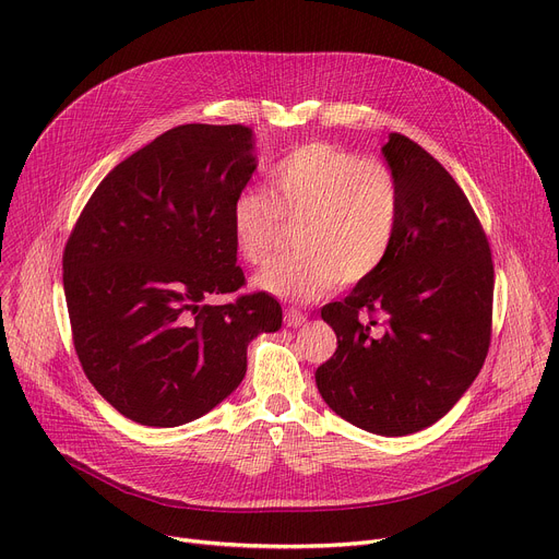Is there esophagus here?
<instances>
[{"instance_id": "obj_1", "label": "esophagus", "mask_w": 559, "mask_h": 559, "mask_svg": "<svg viewBox=\"0 0 559 559\" xmlns=\"http://www.w3.org/2000/svg\"><path fill=\"white\" fill-rule=\"evenodd\" d=\"M283 319H285V324H287L289 329H297V326H304V324H306L308 317H306L301 310H297V308H285Z\"/></svg>"}]
</instances>
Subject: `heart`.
Returning <instances> with one entry per match:
<instances>
[{
    "label": "heart",
    "mask_w": 559,
    "mask_h": 559,
    "mask_svg": "<svg viewBox=\"0 0 559 559\" xmlns=\"http://www.w3.org/2000/svg\"><path fill=\"white\" fill-rule=\"evenodd\" d=\"M281 222L297 224V253L264 264L253 285L278 299L314 301L335 285H360L380 270L396 240L401 186L385 160L324 140L306 142L274 165L267 194L245 190L233 199L235 253L247 264L267 260Z\"/></svg>",
    "instance_id": "b5f03b06"
}]
</instances>
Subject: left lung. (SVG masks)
<instances>
[{
  "label": "left lung",
  "instance_id": "left-lung-1",
  "mask_svg": "<svg viewBox=\"0 0 559 559\" xmlns=\"http://www.w3.org/2000/svg\"><path fill=\"white\" fill-rule=\"evenodd\" d=\"M401 186V222L380 270L321 308L337 348L314 371L348 424L401 437L442 419L483 369L491 340L493 262L462 188L417 142L383 146Z\"/></svg>",
  "mask_w": 559,
  "mask_h": 559
}]
</instances>
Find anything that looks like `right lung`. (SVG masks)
Here are the masks:
<instances>
[{
    "label": "right lung",
    "mask_w": 559,
    "mask_h": 559,
    "mask_svg": "<svg viewBox=\"0 0 559 559\" xmlns=\"http://www.w3.org/2000/svg\"><path fill=\"white\" fill-rule=\"evenodd\" d=\"M255 169L242 124H181L117 165L81 211L63 287L79 362L127 419L174 428L203 417L247 373V346L281 329L245 285L230 203Z\"/></svg>",
    "instance_id": "right-lung-1"
}]
</instances>
